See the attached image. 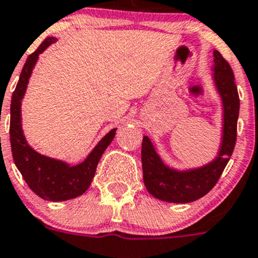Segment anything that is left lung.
<instances>
[{
  "mask_svg": "<svg viewBox=\"0 0 258 258\" xmlns=\"http://www.w3.org/2000/svg\"><path fill=\"white\" fill-rule=\"evenodd\" d=\"M213 82L222 102V139L216 157L199 167L179 170L165 164L156 147L144 136L141 149L144 182L154 198L167 203H190L208 194L228 164L237 139L239 98L231 67L221 55L213 51Z\"/></svg>",
  "mask_w": 258,
  "mask_h": 258,
  "instance_id": "left-lung-1",
  "label": "left lung"
}]
</instances>
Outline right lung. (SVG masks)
<instances>
[{"instance_id": "obj_1", "label": "right lung", "mask_w": 258, "mask_h": 258, "mask_svg": "<svg viewBox=\"0 0 258 258\" xmlns=\"http://www.w3.org/2000/svg\"><path fill=\"white\" fill-rule=\"evenodd\" d=\"M55 41L56 37H46L37 47L36 51L29 55L26 59L20 74L19 83L12 94L10 141H11V151L15 165L21 172L30 189L45 201L62 202L77 198L88 190L96 174L99 159L114 139L117 128L111 130L94 146L91 154L77 165L45 156L27 144L21 123L22 99L39 55Z\"/></svg>"}]
</instances>
